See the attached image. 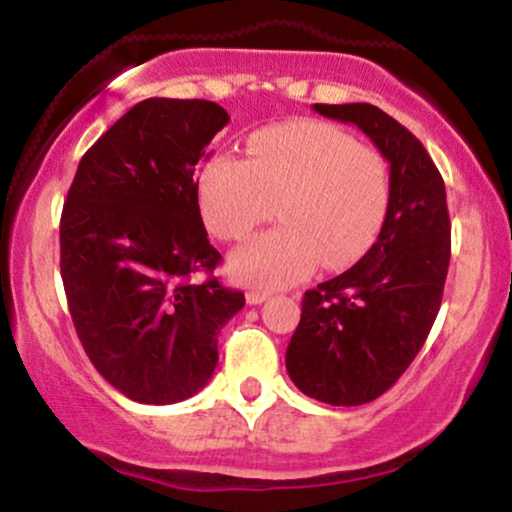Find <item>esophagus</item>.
Returning <instances> with one entry per match:
<instances>
[{
  "label": "esophagus",
  "mask_w": 512,
  "mask_h": 512,
  "mask_svg": "<svg viewBox=\"0 0 512 512\" xmlns=\"http://www.w3.org/2000/svg\"><path fill=\"white\" fill-rule=\"evenodd\" d=\"M269 296H272V293H269V291H260V289H252V291H248V296H245V298H248V303L250 305H260V303H264V301H267V298Z\"/></svg>",
  "instance_id": "34e87169"
}]
</instances>
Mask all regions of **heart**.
Listing matches in <instances>:
<instances>
[{"label":"heart","mask_w":512,"mask_h":512,"mask_svg":"<svg viewBox=\"0 0 512 512\" xmlns=\"http://www.w3.org/2000/svg\"><path fill=\"white\" fill-rule=\"evenodd\" d=\"M284 226L252 238L228 260L233 279L262 289L303 281L317 264L344 269L363 257L390 209L385 158L317 120L264 127L248 158L219 154L199 175V209L221 240H243L274 216Z\"/></svg>","instance_id":"b5f03b06"}]
</instances>
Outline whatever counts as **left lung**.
<instances>
[{"mask_svg": "<svg viewBox=\"0 0 512 512\" xmlns=\"http://www.w3.org/2000/svg\"><path fill=\"white\" fill-rule=\"evenodd\" d=\"M313 110L356 125L390 163V209L378 240L344 274L305 291L286 349V370L303 395L358 407L397 383L436 322L450 264L445 182L424 144L375 105Z\"/></svg>", "mask_w": 512, "mask_h": 512, "instance_id": "obj_1", "label": "left lung"}]
</instances>
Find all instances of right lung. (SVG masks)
Returning <instances> with one entry per match:
<instances>
[{
  "label": "right lung",
  "instance_id": "right-lung-1",
  "mask_svg": "<svg viewBox=\"0 0 512 512\" xmlns=\"http://www.w3.org/2000/svg\"><path fill=\"white\" fill-rule=\"evenodd\" d=\"M211 101L146 98L76 168L60 221V269L76 334L98 373L142 404L197 395L219 332L245 305L199 214L195 166L228 125Z\"/></svg>",
  "mask_w": 512,
  "mask_h": 512
}]
</instances>
